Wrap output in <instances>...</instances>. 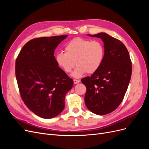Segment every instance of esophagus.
<instances>
[{"label":"esophagus","mask_w":149,"mask_h":149,"mask_svg":"<svg viewBox=\"0 0 149 149\" xmlns=\"http://www.w3.org/2000/svg\"><path fill=\"white\" fill-rule=\"evenodd\" d=\"M73 82L74 84H78L79 83H80V80L78 79H73Z\"/></svg>","instance_id":"34e87169"}]
</instances>
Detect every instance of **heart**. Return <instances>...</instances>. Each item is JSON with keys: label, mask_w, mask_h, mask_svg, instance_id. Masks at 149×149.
<instances>
[{"label": "heart", "mask_w": 149, "mask_h": 149, "mask_svg": "<svg viewBox=\"0 0 149 149\" xmlns=\"http://www.w3.org/2000/svg\"><path fill=\"white\" fill-rule=\"evenodd\" d=\"M65 53L60 52L55 56V60L65 73H69L76 67L72 76L81 77L86 73L93 74L102 63L104 56V47L99 40L75 38L68 43L65 47Z\"/></svg>", "instance_id": "1"}]
</instances>
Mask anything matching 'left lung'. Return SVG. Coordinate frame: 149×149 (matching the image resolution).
I'll use <instances>...</instances> for the list:
<instances>
[{"mask_svg":"<svg viewBox=\"0 0 149 149\" xmlns=\"http://www.w3.org/2000/svg\"><path fill=\"white\" fill-rule=\"evenodd\" d=\"M88 35L102 40L104 56L99 70L81 79L86 87L85 104L93 113L103 116L114 111L123 101L131 78L132 62L120 40L106 33Z\"/></svg>","mask_w":149,"mask_h":149,"instance_id":"left-lung-1","label":"left lung"}]
</instances>
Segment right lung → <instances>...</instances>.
Returning <instances> with one entry per match:
<instances>
[{"label":"right lung","instance_id":"obj_1","mask_svg":"<svg viewBox=\"0 0 149 149\" xmlns=\"http://www.w3.org/2000/svg\"><path fill=\"white\" fill-rule=\"evenodd\" d=\"M68 35L36 38L23 47L15 61V76L22 100L35 114L55 118L65 108L73 80L58 66L54 51Z\"/></svg>","mask_w":149,"mask_h":149}]
</instances>
